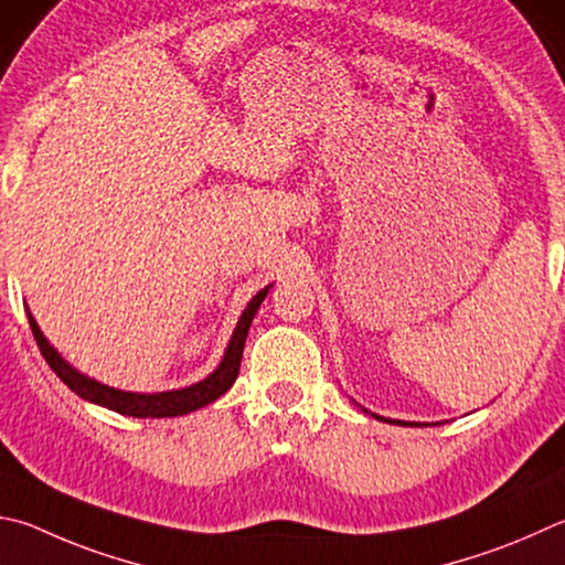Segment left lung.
Masks as SVG:
<instances>
[{
	"instance_id": "obj_1",
	"label": "left lung",
	"mask_w": 565,
	"mask_h": 565,
	"mask_svg": "<svg viewBox=\"0 0 565 565\" xmlns=\"http://www.w3.org/2000/svg\"><path fill=\"white\" fill-rule=\"evenodd\" d=\"M377 417V415H375ZM377 419H383V417H377ZM385 423H393V419H385ZM397 425H407V423H397Z\"/></svg>"
}]
</instances>
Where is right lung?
I'll return each mask as SVG.
<instances>
[{
	"instance_id": "1",
	"label": "right lung",
	"mask_w": 565,
	"mask_h": 565,
	"mask_svg": "<svg viewBox=\"0 0 565 565\" xmlns=\"http://www.w3.org/2000/svg\"><path fill=\"white\" fill-rule=\"evenodd\" d=\"M266 294H269V286L256 294L247 309H244L237 328H234V335L227 345V353H224L217 371H214L210 377H204V381L198 385L170 390V393H156V395L126 393V390L100 385L96 381H90V377L81 375L54 351V348L49 345L44 333L39 331V326L32 318V313H26V316H29V326H32V333L36 338L41 355L46 358L51 371H54L61 381L74 390L76 395H81L84 399H90V403H96V405H104V407L113 409V413L128 415V417H178V415H188V413H194V409L214 403V399L227 393V390L234 385V381H237L252 318H254L256 309L262 306V301L266 299Z\"/></svg>"
}]
</instances>
